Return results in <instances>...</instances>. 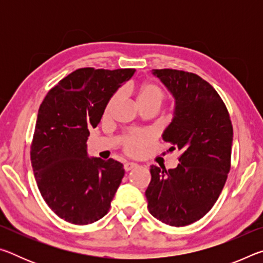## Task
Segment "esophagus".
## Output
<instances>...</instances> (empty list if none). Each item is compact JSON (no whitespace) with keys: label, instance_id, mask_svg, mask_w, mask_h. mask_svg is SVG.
<instances>
[{"label":"esophagus","instance_id":"esophagus-1","mask_svg":"<svg viewBox=\"0 0 263 263\" xmlns=\"http://www.w3.org/2000/svg\"><path fill=\"white\" fill-rule=\"evenodd\" d=\"M138 167V164L135 162H126L124 163V169H125V172H130L131 169Z\"/></svg>","mask_w":263,"mask_h":263}]
</instances>
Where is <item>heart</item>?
Wrapping results in <instances>:
<instances>
[{
  "instance_id": "obj_1",
  "label": "heart",
  "mask_w": 263,
  "mask_h": 263,
  "mask_svg": "<svg viewBox=\"0 0 263 263\" xmlns=\"http://www.w3.org/2000/svg\"><path fill=\"white\" fill-rule=\"evenodd\" d=\"M166 99V94H164L163 89L158 86V84L152 82H146L140 84L137 88V101L140 108H146V106H154V108L160 109ZM121 100V94L117 92L112 97H111L108 104L105 106L104 116L109 117L112 112L116 104ZM148 136L144 135V133L139 132H132L130 135L125 137L124 144H125V151L127 154L130 155H140L144 152L145 146L148 141Z\"/></svg>"
}]
</instances>
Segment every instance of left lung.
Instances as JSON below:
<instances>
[{
	"label": "left lung",
	"instance_id": "obj_1",
	"mask_svg": "<svg viewBox=\"0 0 263 263\" xmlns=\"http://www.w3.org/2000/svg\"><path fill=\"white\" fill-rule=\"evenodd\" d=\"M152 73L175 100L162 139L181 157L174 169L151 166L145 195L151 215L181 228L205 216L219 197L231 168L233 127L224 102L205 80L177 69Z\"/></svg>",
	"mask_w": 263,
	"mask_h": 263
}]
</instances>
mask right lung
I'll return each mask as SVG.
<instances>
[{
  "label": "right lung",
  "mask_w": 263,
  "mask_h": 263,
  "mask_svg": "<svg viewBox=\"0 0 263 263\" xmlns=\"http://www.w3.org/2000/svg\"><path fill=\"white\" fill-rule=\"evenodd\" d=\"M136 69L74 70L47 92L39 106L31 163L44 201L61 219L87 225L104 217L124 176L123 164L89 158V130L111 97Z\"/></svg>",
  "instance_id": "add662e5"
}]
</instances>
